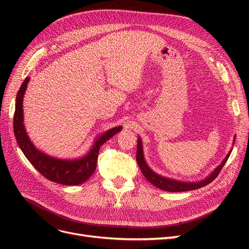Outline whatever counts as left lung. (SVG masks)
Listing matches in <instances>:
<instances>
[{"instance_id": "left-lung-1", "label": "left lung", "mask_w": 249, "mask_h": 249, "mask_svg": "<svg viewBox=\"0 0 249 249\" xmlns=\"http://www.w3.org/2000/svg\"><path fill=\"white\" fill-rule=\"evenodd\" d=\"M235 139H236V136H233V141H235ZM231 153V148L230 150V153L225 156L222 162L218 165V166L212 172H211L207 178H205L203 179H200V180H196V182H185V180H178L176 178H171L168 177L161 176V175H159V173L154 171L148 166V164L145 161L144 152H143L142 140L140 137H138V141H137L136 160H137V163L141 169V172L143 173V176L145 177V178L150 184H153L155 187L159 188V189L164 190V191L183 192V191H190V190L198 189V188L206 186L212 182V180H214L217 178L218 173L220 172L225 162H227V160L229 159Z\"/></svg>"}]
</instances>
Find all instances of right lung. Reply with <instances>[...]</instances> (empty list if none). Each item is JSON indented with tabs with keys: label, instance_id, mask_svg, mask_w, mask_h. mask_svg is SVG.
Here are the masks:
<instances>
[{
	"label": "right lung",
	"instance_id": "add662e5",
	"mask_svg": "<svg viewBox=\"0 0 249 249\" xmlns=\"http://www.w3.org/2000/svg\"><path fill=\"white\" fill-rule=\"evenodd\" d=\"M30 77H27L18 90L16 100V112L13 118V131L18 144L21 152L24 153L29 162L38 170L43 177L61 185L74 186L81 185L93 175L96 168L97 156L101 146L110 138L123 130L122 125H117L104 132L94 139L89 150L83 156L78 158H57L42 152L35 146L30 139L24 124V102Z\"/></svg>",
	"mask_w": 249,
	"mask_h": 249
}]
</instances>
